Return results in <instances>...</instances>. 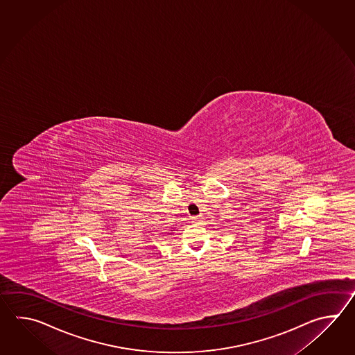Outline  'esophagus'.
Returning a JSON list of instances; mask_svg holds the SVG:
<instances>
[{"mask_svg": "<svg viewBox=\"0 0 355 355\" xmlns=\"http://www.w3.org/2000/svg\"><path fill=\"white\" fill-rule=\"evenodd\" d=\"M200 220H203L202 216H194V217H191V223H200Z\"/></svg>", "mask_w": 355, "mask_h": 355, "instance_id": "esophagus-1", "label": "esophagus"}]
</instances>
